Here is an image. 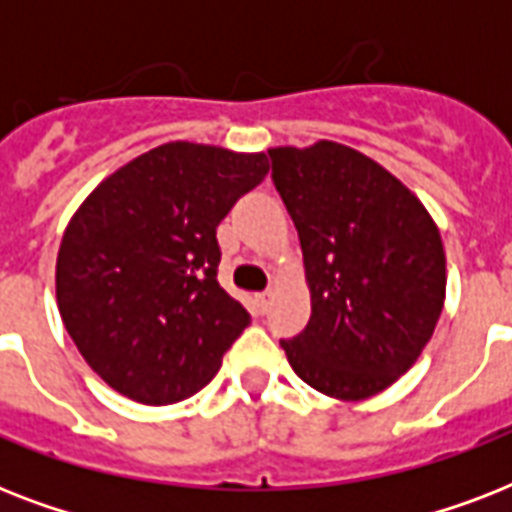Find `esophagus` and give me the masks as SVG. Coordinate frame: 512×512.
<instances>
[{"instance_id": "34e87169", "label": "esophagus", "mask_w": 512, "mask_h": 512, "mask_svg": "<svg viewBox=\"0 0 512 512\" xmlns=\"http://www.w3.org/2000/svg\"><path fill=\"white\" fill-rule=\"evenodd\" d=\"M255 305H257V311H260V313L268 311V308H271V292H263V295H257Z\"/></svg>"}]
</instances>
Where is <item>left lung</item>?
<instances>
[{"instance_id":"left-lung-1","label":"left lung","mask_w":512,"mask_h":512,"mask_svg":"<svg viewBox=\"0 0 512 512\" xmlns=\"http://www.w3.org/2000/svg\"><path fill=\"white\" fill-rule=\"evenodd\" d=\"M300 236L311 321L281 340L324 396L364 401L420 358L446 297V255L422 201L382 164L335 140L268 148Z\"/></svg>"}]
</instances>
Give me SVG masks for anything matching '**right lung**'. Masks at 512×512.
Returning <instances> with one entry per match:
<instances>
[{"mask_svg": "<svg viewBox=\"0 0 512 512\" xmlns=\"http://www.w3.org/2000/svg\"><path fill=\"white\" fill-rule=\"evenodd\" d=\"M265 175V154L175 140L108 175L68 220L60 319L116 393L164 406L215 377L252 321L217 281L215 233Z\"/></svg>", "mask_w": 512, "mask_h": 512, "instance_id": "right-lung-1", "label": "right lung"}]
</instances>
